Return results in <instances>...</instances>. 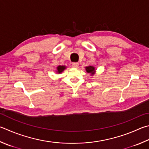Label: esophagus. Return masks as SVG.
Instances as JSON below:
<instances>
[{"label": "esophagus", "mask_w": 149, "mask_h": 149, "mask_svg": "<svg viewBox=\"0 0 149 149\" xmlns=\"http://www.w3.org/2000/svg\"><path fill=\"white\" fill-rule=\"evenodd\" d=\"M72 66L74 68H77L79 66V64H78L77 63H72Z\"/></svg>", "instance_id": "1"}]
</instances>
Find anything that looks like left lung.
Masks as SVG:
<instances>
[{
    "instance_id": "obj_1",
    "label": "left lung",
    "mask_w": 149,
    "mask_h": 149,
    "mask_svg": "<svg viewBox=\"0 0 149 149\" xmlns=\"http://www.w3.org/2000/svg\"><path fill=\"white\" fill-rule=\"evenodd\" d=\"M86 71L87 72V73H91L92 75L94 74V73L95 72V70H94V68L93 66H88L86 67Z\"/></svg>"
}]
</instances>
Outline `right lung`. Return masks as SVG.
I'll return each instance as SVG.
<instances>
[{"mask_svg":"<svg viewBox=\"0 0 149 149\" xmlns=\"http://www.w3.org/2000/svg\"><path fill=\"white\" fill-rule=\"evenodd\" d=\"M66 68V66H59L57 67V72L58 73H61L62 72L64 71V70Z\"/></svg>","mask_w":149,"mask_h":149,"instance_id":"obj_1","label":"right lung"}]
</instances>
